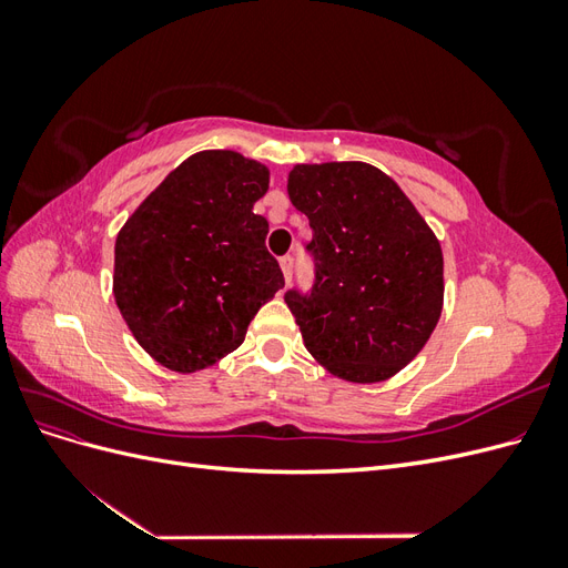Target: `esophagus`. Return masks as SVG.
Masks as SVG:
<instances>
[{
    "label": "esophagus",
    "mask_w": 568,
    "mask_h": 568,
    "mask_svg": "<svg viewBox=\"0 0 568 568\" xmlns=\"http://www.w3.org/2000/svg\"><path fill=\"white\" fill-rule=\"evenodd\" d=\"M280 265H282V272H284V280L291 282V274H294V257H291V255L280 257Z\"/></svg>",
    "instance_id": "esophagus-1"
}]
</instances>
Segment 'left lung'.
I'll return each mask as SVG.
<instances>
[{
  "label": "left lung",
  "instance_id": "left-lung-1",
  "mask_svg": "<svg viewBox=\"0 0 568 568\" xmlns=\"http://www.w3.org/2000/svg\"><path fill=\"white\" fill-rule=\"evenodd\" d=\"M286 189L313 230L311 294H284L307 353L338 379H390L440 320L436 234L403 189L369 163L296 165Z\"/></svg>",
  "mask_w": 568,
  "mask_h": 568
}]
</instances>
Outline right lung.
Returning <instances> with one entry per match:
<instances>
[{
	"label": "right lung",
	"mask_w": 568,
	"mask_h": 568,
	"mask_svg": "<svg viewBox=\"0 0 568 568\" xmlns=\"http://www.w3.org/2000/svg\"><path fill=\"white\" fill-rule=\"evenodd\" d=\"M270 170L236 151H201L142 201L115 239L113 296L136 343L163 367L192 374L244 343L284 286L253 213Z\"/></svg>",
	"instance_id": "obj_1"
}]
</instances>
